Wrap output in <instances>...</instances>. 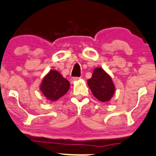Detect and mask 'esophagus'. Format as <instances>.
<instances>
[{
    "label": "esophagus",
    "mask_w": 156,
    "mask_h": 156,
    "mask_svg": "<svg viewBox=\"0 0 156 156\" xmlns=\"http://www.w3.org/2000/svg\"><path fill=\"white\" fill-rule=\"evenodd\" d=\"M79 79H80V78H78V77H73V78H71V82L73 83V82H75V81H78V80H79Z\"/></svg>",
    "instance_id": "1"
}]
</instances>
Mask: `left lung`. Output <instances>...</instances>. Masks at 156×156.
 <instances>
[{
	"instance_id": "1",
	"label": "left lung",
	"mask_w": 156,
	"mask_h": 156,
	"mask_svg": "<svg viewBox=\"0 0 156 156\" xmlns=\"http://www.w3.org/2000/svg\"><path fill=\"white\" fill-rule=\"evenodd\" d=\"M88 85L93 95L102 102L110 101L115 91L110 75L101 68H94L92 76L88 80Z\"/></svg>"
}]
</instances>
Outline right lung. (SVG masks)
Here are the masks:
<instances>
[{
	"instance_id": "right-lung-1",
	"label": "right lung",
	"mask_w": 156,
	"mask_h": 156,
	"mask_svg": "<svg viewBox=\"0 0 156 156\" xmlns=\"http://www.w3.org/2000/svg\"><path fill=\"white\" fill-rule=\"evenodd\" d=\"M69 88V81L58 71L51 70L42 80L40 90L47 99L54 101L66 94Z\"/></svg>"
}]
</instances>
